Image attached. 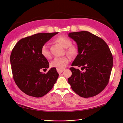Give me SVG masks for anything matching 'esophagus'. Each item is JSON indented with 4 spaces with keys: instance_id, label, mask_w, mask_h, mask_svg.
I'll return each mask as SVG.
<instances>
[{
    "instance_id": "obj_1",
    "label": "esophagus",
    "mask_w": 123,
    "mask_h": 123,
    "mask_svg": "<svg viewBox=\"0 0 123 123\" xmlns=\"http://www.w3.org/2000/svg\"><path fill=\"white\" fill-rule=\"evenodd\" d=\"M57 72H58V73L59 74H61V73H62L63 71H64V69L62 70H59L57 69Z\"/></svg>"
}]
</instances>
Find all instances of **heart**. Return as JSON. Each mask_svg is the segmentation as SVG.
<instances>
[{
	"instance_id": "heart-1",
	"label": "heart",
	"mask_w": 123,
	"mask_h": 123,
	"mask_svg": "<svg viewBox=\"0 0 123 123\" xmlns=\"http://www.w3.org/2000/svg\"><path fill=\"white\" fill-rule=\"evenodd\" d=\"M55 41L63 47L66 48V52L70 57H75L79 53V49L75 45H72V41L70 38L64 36H59L55 39ZM41 54L46 59H49L51 58L50 52L48 47L43 45L41 49ZM70 61L68 56L56 57L51 62V66L58 70H62L66 68Z\"/></svg>"
}]
</instances>
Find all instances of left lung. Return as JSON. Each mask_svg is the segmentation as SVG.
<instances>
[{
  "mask_svg": "<svg viewBox=\"0 0 123 123\" xmlns=\"http://www.w3.org/2000/svg\"><path fill=\"white\" fill-rule=\"evenodd\" d=\"M76 43L79 54L70 68L72 75L68 81L72 90L82 98H88L101 92L109 83L113 57L108 46L101 38L88 31L70 33Z\"/></svg>",
  "mask_w": 123,
  "mask_h": 123,
  "instance_id": "1",
  "label": "left lung"
}]
</instances>
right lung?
Instances as JSON below:
<instances>
[{
    "label": "right lung",
    "mask_w": 123,
    "mask_h": 123,
    "mask_svg": "<svg viewBox=\"0 0 123 123\" xmlns=\"http://www.w3.org/2000/svg\"><path fill=\"white\" fill-rule=\"evenodd\" d=\"M58 32L40 33L22 38L13 49L10 62L14 80L20 90L29 96L40 98L48 93L58 77L56 69L46 74L42 69L49 67L41 54L42 47Z\"/></svg>",
    "instance_id": "right-lung-1"
}]
</instances>
